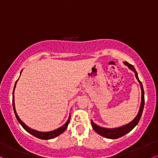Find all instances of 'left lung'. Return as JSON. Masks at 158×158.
I'll use <instances>...</instances> for the list:
<instances>
[{
	"instance_id": "obj_1",
	"label": "left lung",
	"mask_w": 158,
	"mask_h": 158,
	"mask_svg": "<svg viewBox=\"0 0 158 158\" xmlns=\"http://www.w3.org/2000/svg\"><path fill=\"white\" fill-rule=\"evenodd\" d=\"M125 64L127 65L129 67V68H130L132 71H134L136 79H138V81H139L140 85V87H141V90H142V97H141V104H140V110L139 112H138V115L135 118L133 119V121H131L130 123H129L128 124L124 125V126L121 127H118V128H115V129H107V128H103V127H101L97 126L96 124L93 122L91 121V124H92L93 128L95 130V132H97L98 134H99L100 135L104 137V138H110V139H117V138H121L124 135H126L128 132H130L132 129L134 128L138 124V121H140V117H141L142 113H143V107H144V102H145V100H144V91H143V85H142L141 81L139 80L138 77V73L135 69L134 66L132 64H131L130 63H128L127 62H124Z\"/></svg>"
}]
</instances>
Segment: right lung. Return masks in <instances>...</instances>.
Returning a JSON list of instances; mask_svg holds the SVG:
<instances>
[{"label":"right lung","mask_w":158,"mask_h":158,"mask_svg":"<svg viewBox=\"0 0 158 158\" xmlns=\"http://www.w3.org/2000/svg\"><path fill=\"white\" fill-rule=\"evenodd\" d=\"M16 83H17V81H16V82H15V87H14V90H15V85H16ZM12 105H13V108H14V112H15V116H16L17 119H18V122L20 123V125H21V126L23 127V129H24L25 130L27 131L28 133L31 134L32 135L35 136L36 138H40V139H43V140L51 139V138H55V137L60 135V134H62V132H63L64 131L66 130V128H67V127H68V123H69V122H70V119H71V116H70L69 118H68V120L67 122L64 123V124L62 127H60V128H58L57 130H55L54 131H51V132H38V131L31 130V129L28 128L27 126H26V125H25L24 123L22 122L21 120H20V118H19L18 115H17V113H16V111H15V108L14 90H13V96H12Z\"/></svg>","instance_id":"add662e5"}]
</instances>
